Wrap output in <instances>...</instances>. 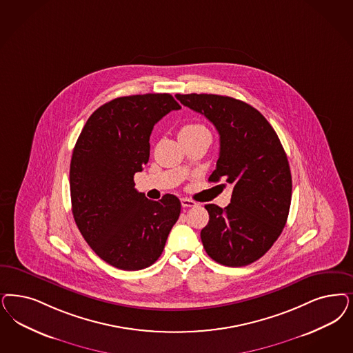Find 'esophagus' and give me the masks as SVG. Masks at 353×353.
I'll return each instance as SVG.
<instances>
[{
    "label": "esophagus",
    "instance_id": "1",
    "mask_svg": "<svg viewBox=\"0 0 353 353\" xmlns=\"http://www.w3.org/2000/svg\"><path fill=\"white\" fill-rule=\"evenodd\" d=\"M181 205L183 207H194L196 206V202L192 199H188V198H181Z\"/></svg>",
    "mask_w": 353,
    "mask_h": 353
}]
</instances>
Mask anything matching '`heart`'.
<instances>
[{
	"instance_id": "heart-1",
	"label": "heart",
	"mask_w": 353,
	"mask_h": 353,
	"mask_svg": "<svg viewBox=\"0 0 353 353\" xmlns=\"http://www.w3.org/2000/svg\"><path fill=\"white\" fill-rule=\"evenodd\" d=\"M208 133L206 126L201 123H186L180 130V137L183 135H195V134Z\"/></svg>"
}]
</instances>
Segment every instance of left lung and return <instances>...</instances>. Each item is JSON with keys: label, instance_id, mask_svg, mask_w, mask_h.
Wrapping results in <instances>:
<instances>
[{"label": "left lung", "instance_id": "obj_1", "mask_svg": "<svg viewBox=\"0 0 353 353\" xmlns=\"http://www.w3.org/2000/svg\"><path fill=\"white\" fill-rule=\"evenodd\" d=\"M176 97L219 133V159L208 181L224 179L233 185L228 206H205L210 220L201 231L203 248L220 265H250L268 253L287 223L292 177L285 151L262 113L241 100L212 94Z\"/></svg>", "mask_w": 353, "mask_h": 353}]
</instances>
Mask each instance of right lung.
Here are the masks:
<instances>
[{"instance_id": "add662e5", "label": "right lung", "mask_w": 353, "mask_h": 353, "mask_svg": "<svg viewBox=\"0 0 353 353\" xmlns=\"http://www.w3.org/2000/svg\"><path fill=\"white\" fill-rule=\"evenodd\" d=\"M180 104L170 94L113 99L99 107L78 137L70 163L74 220L85 243L113 268L135 271L161 256L181 202L150 201L134 174L150 158L154 125Z\"/></svg>"}]
</instances>
